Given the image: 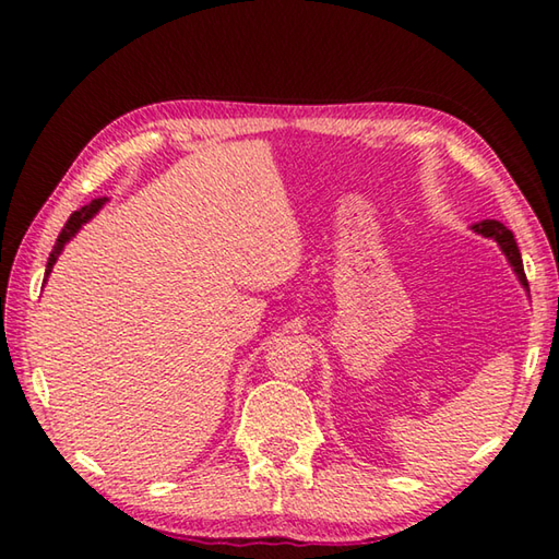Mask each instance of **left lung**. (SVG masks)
<instances>
[{"mask_svg":"<svg viewBox=\"0 0 559 559\" xmlns=\"http://www.w3.org/2000/svg\"><path fill=\"white\" fill-rule=\"evenodd\" d=\"M473 229H476L478 234H484V236H490V239H496L500 243V249L506 251L510 266L515 269L520 283H523V286L527 288V278H525V271H523V259H520V251H518V243L513 239V231H510L508 226H503V224L496 222V219L480 222V224L473 226Z\"/></svg>","mask_w":559,"mask_h":559,"instance_id":"8db88e82","label":"left lung"}]
</instances>
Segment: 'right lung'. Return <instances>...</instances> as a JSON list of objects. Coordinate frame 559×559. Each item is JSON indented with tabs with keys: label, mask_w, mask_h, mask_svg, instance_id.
<instances>
[{
	"label": "right lung",
	"mask_w": 559,
	"mask_h": 559,
	"mask_svg": "<svg viewBox=\"0 0 559 559\" xmlns=\"http://www.w3.org/2000/svg\"><path fill=\"white\" fill-rule=\"evenodd\" d=\"M103 202H106V197H98V200H93L91 204H86V206H81L79 212H73L71 216H69V222H66V226L61 229V234H59V239H56V243H53V249H51V253H49V261H46V276H49L51 273V269H53V263H56V259H59V253L63 251V246H66V241L71 239V236L81 229L83 224H86L93 214H96L100 206H103Z\"/></svg>",
	"instance_id": "right-lung-1"
}]
</instances>
